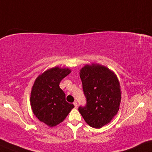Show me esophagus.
<instances>
[{
    "label": "esophagus",
    "mask_w": 152,
    "mask_h": 152,
    "mask_svg": "<svg viewBox=\"0 0 152 152\" xmlns=\"http://www.w3.org/2000/svg\"><path fill=\"white\" fill-rule=\"evenodd\" d=\"M73 104H74V106H75V108H77V102L76 101H75L73 102Z\"/></svg>",
    "instance_id": "esophagus-1"
}]
</instances>
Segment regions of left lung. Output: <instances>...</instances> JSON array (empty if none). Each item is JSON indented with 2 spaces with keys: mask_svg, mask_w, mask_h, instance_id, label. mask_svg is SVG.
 <instances>
[{
  "mask_svg": "<svg viewBox=\"0 0 152 152\" xmlns=\"http://www.w3.org/2000/svg\"><path fill=\"white\" fill-rule=\"evenodd\" d=\"M79 75L86 105L79 111L90 126L100 128L116 115L121 102L120 84L113 71L99 64H86Z\"/></svg>",
  "mask_w": 152,
  "mask_h": 152,
  "instance_id": "obj_1",
  "label": "left lung"
}]
</instances>
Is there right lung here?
<instances>
[{"mask_svg": "<svg viewBox=\"0 0 152 152\" xmlns=\"http://www.w3.org/2000/svg\"><path fill=\"white\" fill-rule=\"evenodd\" d=\"M71 72L68 68L58 66L48 69L37 77L32 87L30 100L32 112L50 127L62 122L74 108L73 104L66 101V96L59 86Z\"/></svg>", "mask_w": 152, "mask_h": 152, "instance_id": "1", "label": "right lung"}]
</instances>
